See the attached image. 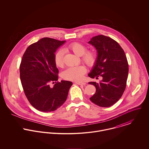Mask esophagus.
<instances>
[{"instance_id": "1", "label": "esophagus", "mask_w": 149, "mask_h": 149, "mask_svg": "<svg viewBox=\"0 0 149 149\" xmlns=\"http://www.w3.org/2000/svg\"><path fill=\"white\" fill-rule=\"evenodd\" d=\"M75 84H77V85H85L86 84V83H83V82H79V81H76L74 82Z\"/></svg>"}]
</instances>
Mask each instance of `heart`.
<instances>
[{"label":"heart","instance_id":"b5f03b06","mask_svg":"<svg viewBox=\"0 0 149 149\" xmlns=\"http://www.w3.org/2000/svg\"><path fill=\"white\" fill-rule=\"evenodd\" d=\"M67 48L73 52L77 56H81V61L88 67L93 66L97 61L96 53L91 50L86 51V47L81 43L74 42L69 44ZM64 52L62 50H58L54 54V61L56 66H63ZM86 73V69L84 66L70 67L65 69L61 74L62 78L69 81H79Z\"/></svg>","mask_w":149,"mask_h":149}]
</instances>
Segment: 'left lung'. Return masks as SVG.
Returning a JSON list of instances; mask_svg holds the SVG:
<instances>
[{"label": "left lung", "instance_id": "1", "mask_svg": "<svg viewBox=\"0 0 149 149\" xmlns=\"http://www.w3.org/2000/svg\"><path fill=\"white\" fill-rule=\"evenodd\" d=\"M89 43L97 52V61L88 76L103 80L99 83L89 82L96 87L95 93L90 97L94 104L102 107L111 106L122 97L126 86L128 64L123 49L110 37L99 35L91 38Z\"/></svg>", "mask_w": 149, "mask_h": 149}]
</instances>
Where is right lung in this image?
<instances>
[{
	"label": "right lung",
	"instance_id": "obj_1",
	"mask_svg": "<svg viewBox=\"0 0 149 149\" xmlns=\"http://www.w3.org/2000/svg\"><path fill=\"white\" fill-rule=\"evenodd\" d=\"M65 42L43 38L30 45L23 55L19 69L22 85L30 103L40 111L49 112L61 106L72 85L71 81H57L58 69L54 57ZM50 82L55 83L53 87Z\"/></svg>",
	"mask_w": 149,
	"mask_h": 149
}]
</instances>
